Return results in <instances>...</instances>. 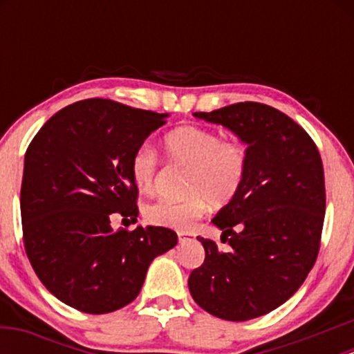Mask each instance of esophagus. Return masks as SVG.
Here are the masks:
<instances>
[{
	"mask_svg": "<svg viewBox=\"0 0 354 354\" xmlns=\"http://www.w3.org/2000/svg\"><path fill=\"white\" fill-rule=\"evenodd\" d=\"M178 239H180L181 245H185V243H188L191 239V234H186V233H180L178 234Z\"/></svg>",
	"mask_w": 354,
	"mask_h": 354,
	"instance_id": "1",
	"label": "esophagus"
}]
</instances>
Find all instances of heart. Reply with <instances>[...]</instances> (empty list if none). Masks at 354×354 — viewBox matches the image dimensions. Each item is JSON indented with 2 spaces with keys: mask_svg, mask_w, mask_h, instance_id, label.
<instances>
[{
  "mask_svg": "<svg viewBox=\"0 0 354 354\" xmlns=\"http://www.w3.org/2000/svg\"><path fill=\"white\" fill-rule=\"evenodd\" d=\"M166 158L174 165L188 166L185 200H158L149 205L145 216L154 226L188 233L205 216L209 205L223 208L236 200L243 189L250 153L241 140H225L216 129L203 126H181L165 136ZM158 154L143 145L133 153L129 173L143 193L154 189L158 178Z\"/></svg>",
  "mask_w": 354,
  "mask_h": 354,
  "instance_id": "obj_1",
  "label": "heart"
}]
</instances>
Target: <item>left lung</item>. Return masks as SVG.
I'll use <instances>...</instances> for the list:
<instances>
[{
  "instance_id": "1",
  "label": "left lung",
  "mask_w": 354,
  "mask_h": 354,
  "mask_svg": "<svg viewBox=\"0 0 354 354\" xmlns=\"http://www.w3.org/2000/svg\"><path fill=\"white\" fill-rule=\"evenodd\" d=\"M194 116L238 135L250 168L236 200L211 219L231 251L198 236L205 261L191 271L189 293L221 319L258 318L288 301L315 266L326 209L319 151L301 126L263 103Z\"/></svg>"
}]
</instances>
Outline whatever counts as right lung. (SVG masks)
<instances>
[{"mask_svg":"<svg viewBox=\"0 0 354 354\" xmlns=\"http://www.w3.org/2000/svg\"><path fill=\"white\" fill-rule=\"evenodd\" d=\"M166 116L111 100L76 101L28 146L19 198L24 251L46 290L75 310L103 315L129 304L149 263L176 246L173 230H113L109 219L116 213L136 223L129 161Z\"/></svg>","mask_w":354,"mask_h":354,"instance_id":"obj_1","label":"right lung"}]
</instances>
